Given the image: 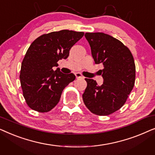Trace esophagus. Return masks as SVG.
I'll return each mask as SVG.
<instances>
[{
    "instance_id": "esophagus-1",
    "label": "esophagus",
    "mask_w": 155,
    "mask_h": 155,
    "mask_svg": "<svg viewBox=\"0 0 155 155\" xmlns=\"http://www.w3.org/2000/svg\"><path fill=\"white\" fill-rule=\"evenodd\" d=\"M75 77L77 78H82V79H84L83 76H82L80 73H75Z\"/></svg>"
}]
</instances>
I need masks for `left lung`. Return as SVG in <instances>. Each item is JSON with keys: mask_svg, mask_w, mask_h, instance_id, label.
I'll return each mask as SVG.
<instances>
[{"mask_svg": "<svg viewBox=\"0 0 155 155\" xmlns=\"http://www.w3.org/2000/svg\"><path fill=\"white\" fill-rule=\"evenodd\" d=\"M90 44L104 82L101 86L93 79L85 80L87 86L82 94L87 108L99 116H107L120 109L132 91L135 80V65L130 51L121 41L102 32L84 35Z\"/></svg>", "mask_w": 155, "mask_h": 155, "instance_id": "obj_1", "label": "left lung"}]
</instances>
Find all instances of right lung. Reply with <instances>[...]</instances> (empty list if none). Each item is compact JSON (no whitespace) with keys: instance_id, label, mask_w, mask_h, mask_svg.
I'll return each mask as SVG.
<instances>
[{"instance_id":"add662e5","label":"right lung","mask_w":155,"mask_h":155,"mask_svg":"<svg viewBox=\"0 0 155 155\" xmlns=\"http://www.w3.org/2000/svg\"><path fill=\"white\" fill-rule=\"evenodd\" d=\"M84 32L63 29L40 36L31 44L21 65L20 83L27 105L44 113L56 107L65 87L75 79L63 74L57 62L66 59L72 46Z\"/></svg>"}]
</instances>
